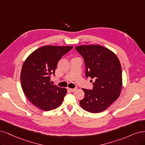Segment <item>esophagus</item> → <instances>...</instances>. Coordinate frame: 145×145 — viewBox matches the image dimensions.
<instances>
[{"instance_id":"1","label":"esophagus","mask_w":145,"mask_h":145,"mask_svg":"<svg viewBox=\"0 0 145 145\" xmlns=\"http://www.w3.org/2000/svg\"><path fill=\"white\" fill-rule=\"evenodd\" d=\"M70 91H71L72 92H74V91H75L76 90V88H68Z\"/></svg>"}]
</instances>
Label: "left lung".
<instances>
[{
  "label": "left lung",
  "mask_w": 145,
  "mask_h": 145,
  "mask_svg": "<svg viewBox=\"0 0 145 145\" xmlns=\"http://www.w3.org/2000/svg\"><path fill=\"white\" fill-rule=\"evenodd\" d=\"M75 49L84 59L85 75L95 79L93 90L82 88L85 95L80 105L91 113L103 112L120 95L122 86L120 61L114 52L100 45H80Z\"/></svg>",
  "instance_id": "obj_1"
}]
</instances>
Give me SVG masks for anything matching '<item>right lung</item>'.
Here are the masks:
<instances>
[{
  "mask_svg": "<svg viewBox=\"0 0 145 145\" xmlns=\"http://www.w3.org/2000/svg\"><path fill=\"white\" fill-rule=\"evenodd\" d=\"M72 46L46 45L37 48L24 61L21 72L23 91L31 103L48 111L62 103L67 89L50 83V75L55 74L57 64Z\"/></svg>",
  "mask_w": 145,
  "mask_h": 145,
  "instance_id": "1",
  "label": "right lung"
}]
</instances>
